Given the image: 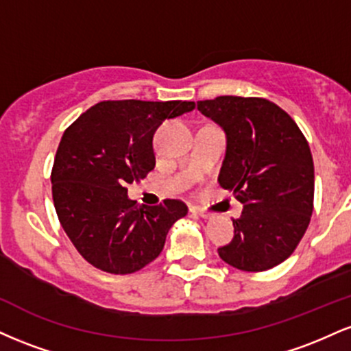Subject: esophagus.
Returning a JSON list of instances; mask_svg holds the SVG:
<instances>
[{"instance_id": "34e87169", "label": "esophagus", "mask_w": 351, "mask_h": 351, "mask_svg": "<svg viewBox=\"0 0 351 351\" xmlns=\"http://www.w3.org/2000/svg\"><path fill=\"white\" fill-rule=\"evenodd\" d=\"M189 211H191L193 215H198V216H201V217H203V219H209V217H211V215H209V213L203 211V209H199V208H196V206H191V208H189Z\"/></svg>"}]
</instances>
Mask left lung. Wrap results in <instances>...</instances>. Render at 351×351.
<instances>
[{
  "label": "left lung",
  "mask_w": 351,
  "mask_h": 351,
  "mask_svg": "<svg viewBox=\"0 0 351 351\" xmlns=\"http://www.w3.org/2000/svg\"><path fill=\"white\" fill-rule=\"evenodd\" d=\"M198 110L226 134L217 181L243 203L234 237L217 249L224 263L261 272L284 263L307 231L313 209V160L304 134L279 106L221 95Z\"/></svg>",
  "instance_id": "1"
}]
</instances>
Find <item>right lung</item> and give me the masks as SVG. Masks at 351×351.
Instances as JSON below:
<instances>
[{"mask_svg":"<svg viewBox=\"0 0 351 351\" xmlns=\"http://www.w3.org/2000/svg\"><path fill=\"white\" fill-rule=\"evenodd\" d=\"M195 106L188 100H107L64 132L52 167V199L62 229L88 264L132 274L163 251L170 228L186 216V204H136L125 186L155 168L152 142L163 120Z\"/></svg>","mask_w":351,"mask_h":351,"instance_id":"right-lung-1","label":"right lung"}]
</instances>
